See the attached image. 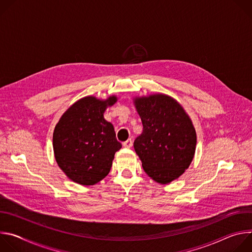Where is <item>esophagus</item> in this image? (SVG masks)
<instances>
[{"instance_id": "1", "label": "esophagus", "mask_w": 252, "mask_h": 252, "mask_svg": "<svg viewBox=\"0 0 252 252\" xmlns=\"http://www.w3.org/2000/svg\"><path fill=\"white\" fill-rule=\"evenodd\" d=\"M123 146H124V148H126V149L131 148V146H132V140H131L130 138L127 139V140H126V141L123 143Z\"/></svg>"}]
</instances>
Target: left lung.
Instances as JSON below:
<instances>
[{
    "mask_svg": "<svg viewBox=\"0 0 252 252\" xmlns=\"http://www.w3.org/2000/svg\"><path fill=\"white\" fill-rule=\"evenodd\" d=\"M134 105L143 126L133 142L134 151L150 177L169 184L189 168L194 157L196 132L191 120L166 94L135 97Z\"/></svg>",
    "mask_w": 252,
    "mask_h": 252,
    "instance_id": "1",
    "label": "left lung"
}]
</instances>
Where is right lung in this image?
Segmentation results:
<instances>
[{
  "instance_id": "obj_1",
  "label": "right lung",
  "mask_w": 252,
  "mask_h": 252,
  "mask_svg": "<svg viewBox=\"0 0 252 252\" xmlns=\"http://www.w3.org/2000/svg\"><path fill=\"white\" fill-rule=\"evenodd\" d=\"M117 99L115 95L105 100L83 97L70 105L57 124L53 134L55 158L73 182L93 186L110 172L122 143L103 113Z\"/></svg>"
}]
</instances>
